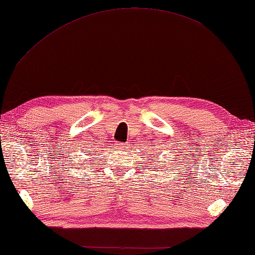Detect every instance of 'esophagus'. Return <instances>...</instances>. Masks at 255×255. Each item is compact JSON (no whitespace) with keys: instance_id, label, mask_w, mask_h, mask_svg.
<instances>
[{"instance_id":"34e87169","label":"esophagus","mask_w":255,"mask_h":255,"mask_svg":"<svg viewBox=\"0 0 255 255\" xmlns=\"http://www.w3.org/2000/svg\"><path fill=\"white\" fill-rule=\"evenodd\" d=\"M119 147L120 148H125V149H126V148H128V144H119Z\"/></svg>"}]
</instances>
